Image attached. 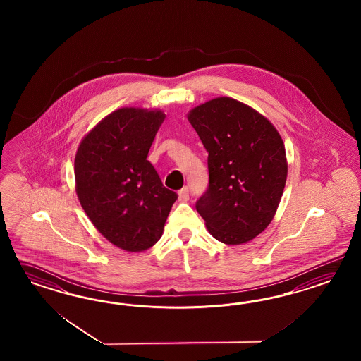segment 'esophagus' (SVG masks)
<instances>
[{"mask_svg":"<svg viewBox=\"0 0 361 361\" xmlns=\"http://www.w3.org/2000/svg\"><path fill=\"white\" fill-rule=\"evenodd\" d=\"M178 200L181 202H186L189 200V189L188 188H183L180 192H178Z\"/></svg>","mask_w":361,"mask_h":361,"instance_id":"obj_1","label":"esophagus"}]
</instances>
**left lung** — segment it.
I'll use <instances>...</instances> for the list:
<instances>
[{
    "label": "left lung",
    "mask_w": 361,
    "mask_h": 361,
    "mask_svg": "<svg viewBox=\"0 0 361 361\" xmlns=\"http://www.w3.org/2000/svg\"><path fill=\"white\" fill-rule=\"evenodd\" d=\"M208 151L209 185L196 202L209 233L226 245L246 243L269 226L283 195V140L270 121L235 99L221 97L188 114Z\"/></svg>",
    "instance_id": "8db88e82"
}]
</instances>
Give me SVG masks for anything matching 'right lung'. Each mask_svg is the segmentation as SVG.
Returning <instances> with one entry per match:
<instances>
[{"label": "right lung", "instance_id": "right-lung-1", "mask_svg": "<svg viewBox=\"0 0 361 361\" xmlns=\"http://www.w3.org/2000/svg\"><path fill=\"white\" fill-rule=\"evenodd\" d=\"M164 119L159 109H116L78 147L79 202L99 233L126 252H144L161 238L177 200L147 160Z\"/></svg>", "mask_w": 361, "mask_h": 361}]
</instances>
